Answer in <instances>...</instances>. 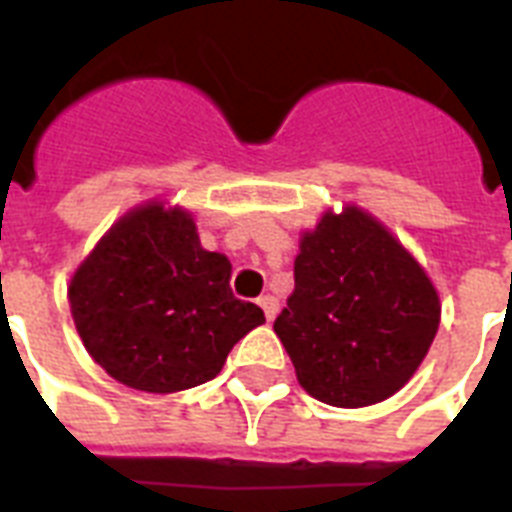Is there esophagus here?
Listing matches in <instances>:
<instances>
[{
  "mask_svg": "<svg viewBox=\"0 0 512 512\" xmlns=\"http://www.w3.org/2000/svg\"><path fill=\"white\" fill-rule=\"evenodd\" d=\"M257 303H260V308H263L265 319H268V321L276 319V313H279V300H276V297L263 295L260 300H257Z\"/></svg>",
  "mask_w": 512,
  "mask_h": 512,
  "instance_id": "34e87169",
  "label": "esophagus"
}]
</instances>
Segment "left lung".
Returning <instances> with one entry per match:
<instances>
[{
  "mask_svg": "<svg viewBox=\"0 0 512 512\" xmlns=\"http://www.w3.org/2000/svg\"><path fill=\"white\" fill-rule=\"evenodd\" d=\"M441 321V300L409 249L356 204L327 209L300 239L295 292L273 332L308 396L380 404L412 380Z\"/></svg>",
  "mask_w": 512,
  "mask_h": 512,
  "instance_id": "1",
  "label": "left lung"
}]
</instances>
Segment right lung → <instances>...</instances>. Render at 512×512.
Here are the masks:
<instances>
[{"instance_id":"right-lung-1","label":"right lung","mask_w":512,"mask_h":512,"mask_svg":"<svg viewBox=\"0 0 512 512\" xmlns=\"http://www.w3.org/2000/svg\"><path fill=\"white\" fill-rule=\"evenodd\" d=\"M228 281L231 260L201 247L191 212L154 199L84 257L68 305L87 353L116 382L177 393L217 377L233 345L265 324Z\"/></svg>"}]
</instances>
